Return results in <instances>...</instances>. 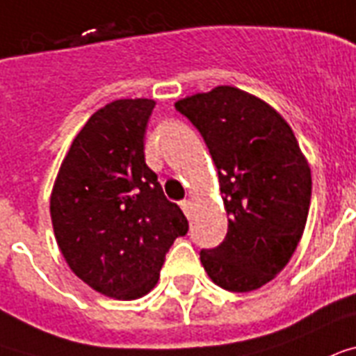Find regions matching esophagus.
Instances as JSON below:
<instances>
[{
	"mask_svg": "<svg viewBox=\"0 0 356 356\" xmlns=\"http://www.w3.org/2000/svg\"><path fill=\"white\" fill-rule=\"evenodd\" d=\"M180 208L184 209V213H186L187 217H191V209H193V202H191V200H181Z\"/></svg>",
	"mask_w": 356,
	"mask_h": 356,
	"instance_id": "34e87169",
	"label": "esophagus"
}]
</instances>
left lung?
Returning <instances> with one entry per match:
<instances>
[{"label":"left lung","instance_id":"obj_1","mask_svg":"<svg viewBox=\"0 0 356 356\" xmlns=\"http://www.w3.org/2000/svg\"><path fill=\"white\" fill-rule=\"evenodd\" d=\"M175 106L202 135L230 217L225 241L200 250V261L222 290H258L301 241L312 197L307 158L288 122L245 90L222 85Z\"/></svg>","mask_w":356,"mask_h":356}]
</instances>
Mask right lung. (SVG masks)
Wrapping results in <instances>:
<instances>
[{
	"label": "right lung",
	"mask_w": 356,
	"mask_h": 356,
	"mask_svg": "<svg viewBox=\"0 0 356 356\" xmlns=\"http://www.w3.org/2000/svg\"><path fill=\"white\" fill-rule=\"evenodd\" d=\"M154 106L128 98L98 109L63 159L49 200L66 264L92 290L122 301L152 290L170 245L189 228L145 161Z\"/></svg>",
	"instance_id": "obj_1"
}]
</instances>
